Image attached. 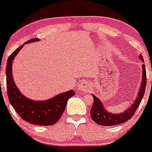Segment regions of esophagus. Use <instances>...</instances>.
Masks as SVG:
<instances>
[{
	"instance_id": "1",
	"label": "esophagus",
	"mask_w": 152,
	"mask_h": 152,
	"mask_svg": "<svg viewBox=\"0 0 152 152\" xmlns=\"http://www.w3.org/2000/svg\"><path fill=\"white\" fill-rule=\"evenodd\" d=\"M87 89H88V85H87V82H86V81H82V82H81L80 83H79V88H78V90H79V91H85V90H87Z\"/></svg>"
}]
</instances>
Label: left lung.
I'll list each match as a JSON object with an SVG mask.
<instances>
[{
	"label": "left lung",
	"mask_w": 152,
	"mask_h": 152,
	"mask_svg": "<svg viewBox=\"0 0 152 152\" xmlns=\"http://www.w3.org/2000/svg\"><path fill=\"white\" fill-rule=\"evenodd\" d=\"M140 59L142 62H144L142 55H140ZM142 83L140 89H139L138 94H137V96L136 97V99L134 100L132 105L129 107L124 113L113 114L110 112H107L102 102L96 96H95V95L92 94L93 97V104L91 110H90V115H91V118L93 121H95L99 125L110 126H115L123 124L132 118V117L134 114L137 107H139L140 102H141L144 93H145V87H146V72H145V65H142Z\"/></svg>",
	"instance_id": "left-lung-1"
}]
</instances>
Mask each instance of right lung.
Instances as JSON below:
<instances>
[{"label":"right lung","mask_w":152,"mask_h":152,"mask_svg":"<svg viewBox=\"0 0 152 152\" xmlns=\"http://www.w3.org/2000/svg\"><path fill=\"white\" fill-rule=\"evenodd\" d=\"M39 40L37 38L31 39L25 44ZM23 45L18 48L9 56L7 61L6 74L9 101L21 118L26 121L34 125H53L59 120L65 111L67 101L74 96L75 92L69 90L45 101H34L23 96L14 82L12 70L14 59Z\"/></svg>","instance_id":"add662e5"}]
</instances>
